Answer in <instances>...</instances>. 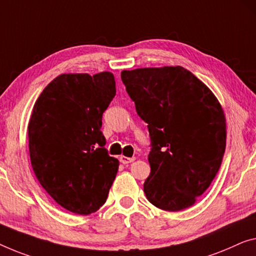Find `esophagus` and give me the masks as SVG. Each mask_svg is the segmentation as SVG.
<instances>
[{"label":"esophagus","mask_w":256,"mask_h":256,"mask_svg":"<svg viewBox=\"0 0 256 256\" xmlns=\"http://www.w3.org/2000/svg\"><path fill=\"white\" fill-rule=\"evenodd\" d=\"M136 161V158L134 156H132V158H126V156H120V162L123 163V164H128V163H132Z\"/></svg>","instance_id":"esophagus-1"}]
</instances>
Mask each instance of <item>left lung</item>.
<instances>
[{
    "instance_id": "left-lung-1",
    "label": "left lung",
    "mask_w": 256,
    "mask_h": 256,
    "mask_svg": "<svg viewBox=\"0 0 256 256\" xmlns=\"http://www.w3.org/2000/svg\"><path fill=\"white\" fill-rule=\"evenodd\" d=\"M120 78L150 132L146 198L168 212L190 207L222 164L226 144L222 106L182 66L125 70Z\"/></svg>"
}]
</instances>
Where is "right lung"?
<instances>
[{"instance_id":"1","label":"right lung","mask_w":256,"mask_h":256,"mask_svg":"<svg viewBox=\"0 0 256 256\" xmlns=\"http://www.w3.org/2000/svg\"><path fill=\"white\" fill-rule=\"evenodd\" d=\"M116 95L110 72L55 78L28 123L30 163L41 186L66 210L90 215L108 198L120 162L106 150L102 115Z\"/></svg>"}]
</instances>
